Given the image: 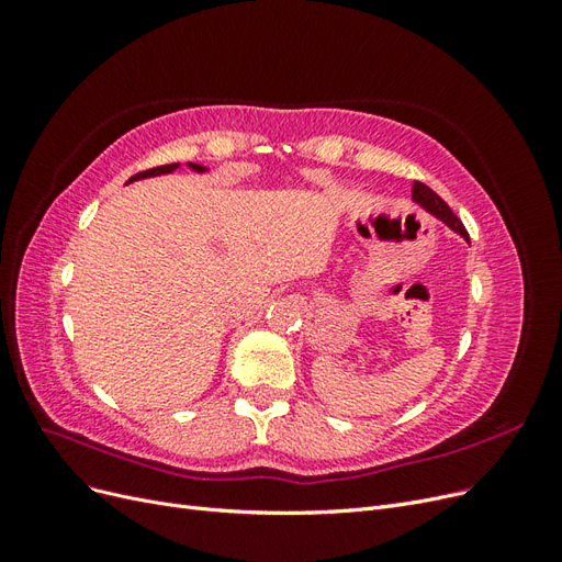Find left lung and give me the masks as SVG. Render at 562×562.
<instances>
[{"label":"left lung","instance_id":"left-lung-1","mask_svg":"<svg viewBox=\"0 0 562 562\" xmlns=\"http://www.w3.org/2000/svg\"><path fill=\"white\" fill-rule=\"evenodd\" d=\"M413 199L419 203V206H424L427 209L431 215H436L440 223H446L452 232H457L459 236H464V241H469V232L464 229V225H462V220H459L452 211H450V206L448 203L440 199L431 187H427L424 182H415L413 184Z\"/></svg>","mask_w":562,"mask_h":562}]
</instances>
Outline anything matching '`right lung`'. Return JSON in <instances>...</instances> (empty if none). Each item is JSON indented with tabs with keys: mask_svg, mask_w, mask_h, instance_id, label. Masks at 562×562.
Listing matches in <instances>:
<instances>
[{
	"mask_svg": "<svg viewBox=\"0 0 562 562\" xmlns=\"http://www.w3.org/2000/svg\"><path fill=\"white\" fill-rule=\"evenodd\" d=\"M180 164H166V166H157V168H149V171H140V173H135L128 182H133V180H143V178H155V176H164V173H173L176 168H178ZM192 168V171H196V173H203V171H209L206 166H199V164H187Z\"/></svg>",
	"mask_w": 562,
	"mask_h": 562,
	"instance_id": "add662e5",
	"label": "right lung"
}]
</instances>
